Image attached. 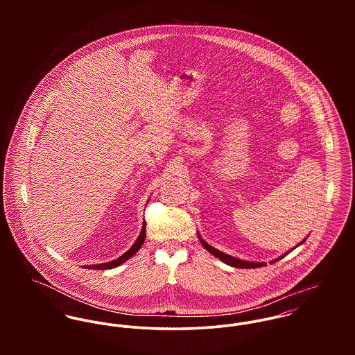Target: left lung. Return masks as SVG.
Returning a JSON list of instances; mask_svg holds the SVG:
<instances>
[{
	"label": "left lung",
	"mask_w": 355,
	"mask_h": 355,
	"mask_svg": "<svg viewBox=\"0 0 355 355\" xmlns=\"http://www.w3.org/2000/svg\"><path fill=\"white\" fill-rule=\"evenodd\" d=\"M198 239H200V242L202 243L203 248L209 252L210 254H213L214 257H217L218 259H221L224 263H227V265H230V266H234V268H245V269H250V268H259V266H265L266 265V262H257V261H246V259H241V258H236V257H232V255H230V254L223 253V252H220V250H217V249H214L213 246H210L209 243H206L205 241L202 239V236L200 235V232H198ZM307 239V236L304 238V241L300 243V245H302L304 241ZM298 245V246H300ZM298 246H295V248H298ZM294 248V249H295ZM294 249H291V250H288L287 253L283 254V255H280V257H277V258H275L273 261H270V263H273V262H276V261H279V259H282V258H284L286 255L288 253H291Z\"/></svg>",
	"instance_id": "8db88e82"
}]
</instances>
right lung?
Instances as JSON below:
<instances>
[{
	"mask_svg": "<svg viewBox=\"0 0 355 355\" xmlns=\"http://www.w3.org/2000/svg\"><path fill=\"white\" fill-rule=\"evenodd\" d=\"M145 238H146V221H144V225H142V230H141V234L138 236V239L135 241V243L130 248V250H127L123 255H120L119 258L116 259H112L109 262H103V263H96V265H85L83 268L86 269H112V268H117L119 265L124 263L127 259H130L134 254H137V252L142 248L144 242H145Z\"/></svg>",
	"mask_w": 355,
	"mask_h": 355,
	"instance_id": "1",
	"label": "right lung"
}]
</instances>
